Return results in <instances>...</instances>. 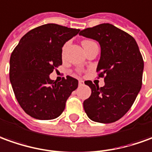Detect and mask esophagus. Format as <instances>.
Listing matches in <instances>:
<instances>
[{"label":"esophagus","mask_w":152,"mask_h":152,"mask_svg":"<svg viewBox=\"0 0 152 152\" xmlns=\"http://www.w3.org/2000/svg\"><path fill=\"white\" fill-rule=\"evenodd\" d=\"M83 83H83V80H79V81H78V85H79V86H83Z\"/></svg>","instance_id":"1"}]
</instances>
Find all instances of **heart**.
I'll return each mask as SVG.
<instances>
[{
	"label": "heart",
	"instance_id": "obj_1",
	"mask_svg": "<svg viewBox=\"0 0 152 152\" xmlns=\"http://www.w3.org/2000/svg\"><path fill=\"white\" fill-rule=\"evenodd\" d=\"M92 42H93V41H90V40H83V42H82L83 47V48L85 49L87 46L90 43H92Z\"/></svg>",
	"mask_w": 152,
	"mask_h": 152
}]
</instances>
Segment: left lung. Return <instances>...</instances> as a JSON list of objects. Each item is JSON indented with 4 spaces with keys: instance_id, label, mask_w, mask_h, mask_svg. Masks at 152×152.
<instances>
[{
    "instance_id": "obj_1",
    "label": "left lung",
    "mask_w": 152,
    "mask_h": 152,
    "mask_svg": "<svg viewBox=\"0 0 152 152\" xmlns=\"http://www.w3.org/2000/svg\"><path fill=\"white\" fill-rule=\"evenodd\" d=\"M79 34L101 46L97 72L105 82L101 88L89 80L84 82L92 90L83 102L84 111L94 122H116L128 112L142 88L144 61L137 44L132 35L108 23L84 29Z\"/></svg>"
}]
</instances>
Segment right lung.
Here are the masks:
<instances>
[{"mask_svg": "<svg viewBox=\"0 0 152 152\" xmlns=\"http://www.w3.org/2000/svg\"><path fill=\"white\" fill-rule=\"evenodd\" d=\"M79 30L46 24L26 33L11 53L10 81L20 106L39 120L58 118L67 99L78 88L76 78L67 76L54 82L50 74L62 64V48Z\"/></svg>", "mask_w": 152, "mask_h": 152, "instance_id": "obj_1", "label": "right lung"}]
</instances>
